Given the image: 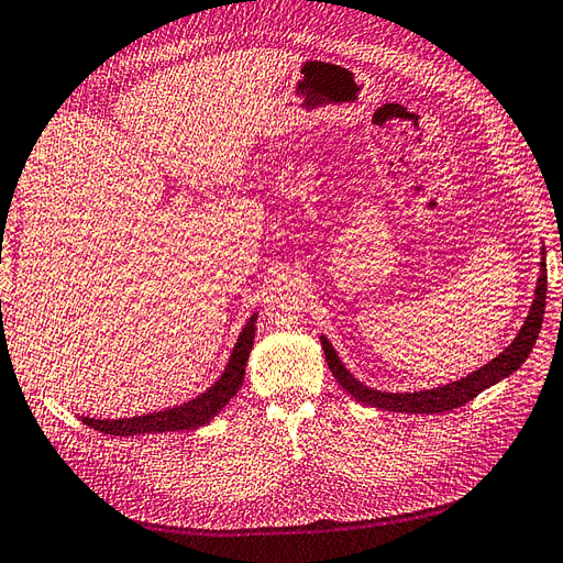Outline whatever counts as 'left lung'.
I'll return each mask as SVG.
<instances>
[{"label":"left lung","mask_w":563,"mask_h":563,"mask_svg":"<svg viewBox=\"0 0 563 563\" xmlns=\"http://www.w3.org/2000/svg\"><path fill=\"white\" fill-rule=\"evenodd\" d=\"M544 299H547V264L542 256L540 278H538V287H534L532 307L526 323L520 325L518 335L514 338V343L504 352H499L492 362H487L485 367H479L477 372L459 378V382L437 386V388L412 390V394H388V390H376V388L364 386L345 369V364L341 362V357H338V352L333 350V345L329 343V338L325 335H321V347H323L325 362H329V369L338 378V384H341L355 400L372 405V408H378V410H390V412H408V415L446 412V410L461 408V405L477 398L485 388L499 384L501 378L511 376L516 369H520V364L528 360L532 345L540 335L542 319H544Z\"/></svg>","instance_id":"1"}]
</instances>
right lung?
Listing matches in <instances>:
<instances>
[{"label":"right lung","mask_w":563,"mask_h":563,"mask_svg":"<svg viewBox=\"0 0 563 563\" xmlns=\"http://www.w3.org/2000/svg\"><path fill=\"white\" fill-rule=\"evenodd\" d=\"M254 329H256V313H252L238 338V343H234L232 355L225 364V372H222L218 382L211 388H206L201 396H196L187 402L175 405V408H167L161 412L120 417V420H96V417H81V422L110 437L163 434V431H189V429H199L208 424L222 408H225L232 396H238V390L244 382L246 360H250V352L254 347Z\"/></svg>","instance_id":"right-lung-1"}]
</instances>
